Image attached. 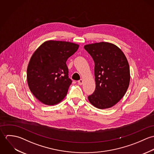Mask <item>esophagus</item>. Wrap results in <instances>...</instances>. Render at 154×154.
<instances>
[{
    "label": "esophagus",
    "instance_id": "esophagus-1",
    "mask_svg": "<svg viewBox=\"0 0 154 154\" xmlns=\"http://www.w3.org/2000/svg\"><path fill=\"white\" fill-rule=\"evenodd\" d=\"M82 83H83V80H82V79H80L79 81H78V84H79V85H82Z\"/></svg>",
    "mask_w": 154,
    "mask_h": 154
}]
</instances>
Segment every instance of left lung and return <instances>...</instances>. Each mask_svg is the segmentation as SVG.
<instances>
[{
	"label": "left lung",
	"instance_id": "1",
	"mask_svg": "<svg viewBox=\"0 0 154 154\" xmlns=\"http://www.w3.org/2000/svg\"><path fill=\"white\" fill-rule=\"evenodd\" d=\"M84 48L92 57L96 87L88 96L90 103L100 109L116 104L126 94L130 83V68L123 52L116 45L100 42Z\"/></svg>",
	"mask_w": 154,
	"mask_h": 154
}]
</instances>
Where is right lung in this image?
Here are the masks:
<instances>
[{
    "instance_id": "right-lung-1",
    "label": "right lung",
    "mask_w": 154,
    "mask_h": 154,
    "mask_svg": "<svg viewBox=\"0 0 154 154\" xmlns=\"http://www.w3.org/2000/svg\"><path fill=\"white\" fill-rule=\"evenodd\" d=\"M78 47L70 42L49 40L33 53L27 67V82L40 102L53 106L65 98L72 84L66 62Z\"/></svg>"
}]
</instances>
